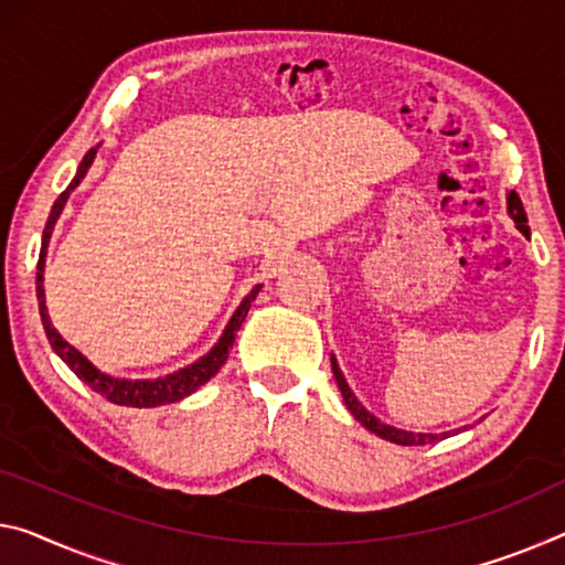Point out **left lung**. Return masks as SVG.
<instances>
[{"label": "left lung", "mask_w": 565, "mask_h": 565, "mask_svg": "<svg viewBox=\"0 0 565 565\" xmlns=\"http://www.w3.org/2000/svg\"><path fill=\"white\" fill-rule=\"evenodd\" d=\"M508 214L510 220L515 222V227L525 234V237H531V227H527V216L523 210V202H520V196L515 192L508 194ZM331 366H333V376H335V384L341 388V396L345 406H349V412L355 416V422H361L363 427H366L371 434H376V437L386 439V441H394V445H404V447H412V445H429V441H437V439H447V431L445 434H424V431H406V429H398L392 427V424H384L379 419V416H373L366 406H363L355 394L351 392L349 381H345L341 366H338L335 355L331 353Z\"/></svg>", "instance_id": "8db88e82"}]
</instances>
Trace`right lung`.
<instances>
[{"instance_id": "add662e5", "label": "right lung", "mask_w": 565, "mask_h": 565, "mask_svg": "<svg viewBox=\"0 0 565 565\" xmlns=\"http://www.w3.org/2000/svg\"><path fill=\"white\" fill-rule=\"evenodd\" d=\"M98 149H100V143L83 156L75 179L71 181V184H67L65 192L57 196V202L52 204V212L47 216L45 232H42V247H40V259H38V302H40L42 326H45V333H47V341L52 345V351H55L60 359H63L67 366H71V371L83 381V384H88L93 392L106 396L110 404L136 406V409H151V406L181 402L184 396L194 394L199 386H204L206 381H210L214 373L224 366V361H227L230 349L234 343V335H237L242 323H245L247 310H249V306H253V300L257 298L259 290H263V285H255V288L245 295V300H242L237 310L232 312L227 328H224L220 341L212 345L210 353H204L202 359H196L194 363H189V366H184V369L167 373V376H159V379H120V376H110V373L100 371L98 366H95L88 355H85L83 351H77L73 343H67L65 338L57 333V328L52 326V320L47 316V306H45V285H42V282H45V257H47V245H50L52 230H55L60 214H63L67 199H71V194L75 192V186L81 184V181L85 179V173H88Z\"/></svg>"}]
</instances>
